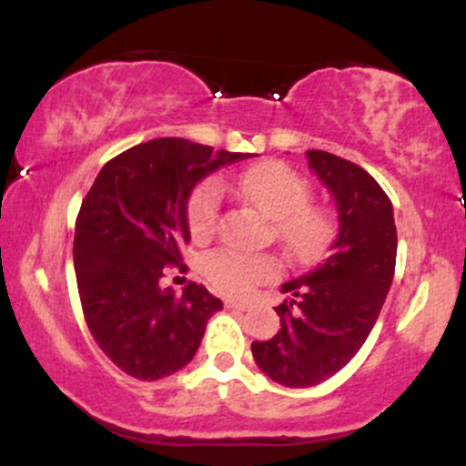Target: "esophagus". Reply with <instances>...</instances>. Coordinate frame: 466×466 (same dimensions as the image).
Listing matches in <instances>:
<instances>
[{
	"label": "esophagus",
	"instance_id": "obj_1",
	"mask_svg": "<svg viewBox=\"0 0 466 466\" xmlns=\"http://www.w3.org/2000/svg\"><path fill=\"white\" fill-rule=\"evenodd\" d=\"M228 309H237V311H248V309H251L249 302H237V300H228L226 302Z\"/></svg>",
	"mask_w": 466,
	"mask_h": 466
}]
</instances>
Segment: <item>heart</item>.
<instances>
[{"label":"heart","mask_w":466,"mask_h":466,"mask_svg":"<svg viewBox=\"0 0 466 466\" xmlns=\"http://www.w3.org/2000/svg\"><path fill=\"white\" fill-rule=\"evenodd\" d=\"M238 188L260 215L274 221L276 238L289 256L300 263H311L326 249L335 234V217L329 208L311 203V184L291 166L265 162L249 168L238 181ZM223 190L217 179H206L190 192L186 203V221L195 238L210 237L221 215ZM203 274L218 293L243 298L256 285L274 280L280 274L271 256H243L237 251L217 249L203 258Z\"/></svg>","instance_id":"heart-1"}]
</instances>
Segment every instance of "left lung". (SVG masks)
I'll use <instances>...</instances> for the list:
<instances>
[{
  "label": "left lung",
  "instance_id": "1",
  "mask_svg": "<svg viewBox=\"0 0 466 466\" xmlns=\"http://www.w3.org/2000/svg\"><path fill=\"white\" fill-rule=\"evenodd\" d=\"M309 166L333 192L339 229L322 265L282 285V329L254 341L251 355L287 388H311L349 363L370 335L397 265L392 203L361 166L326 151H307Z\"/></svg>",
  "mask_w": 466,
  "mask_h": 466
}]
</instances>
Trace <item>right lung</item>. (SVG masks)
Wrapping results in <instances>:
<instances>
[{"instance_id":"1","label":"right lung","mask_w":466,"mask_h":466,"mask_svg":"<svg viewBox=\"0 0 466 466\" xmlns=\"http://www.w3.org/2000/svg\"><path fill=\"white\" fill-rule=\"evenodd\" d=\"M249 153L157 137L116 155L80 203L74 234L80 307L96 344L122 372L157 381L195 357L223 304L203 285L162 289L168 269L188 271L186 203L201 177Z\"/></svg>"}]
</instances>
